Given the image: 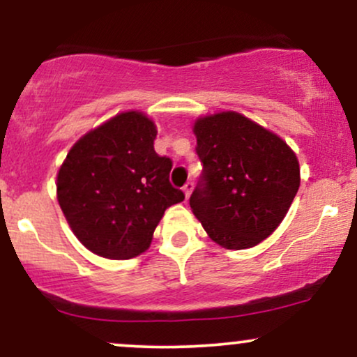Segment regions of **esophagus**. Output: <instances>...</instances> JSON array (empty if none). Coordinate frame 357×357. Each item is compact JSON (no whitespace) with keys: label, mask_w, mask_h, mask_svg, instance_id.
<instances>
[{"label":"esophagus","mask_w":357,"mask_h":357,"mask_svg":"<svg viewBox=\"0 0 357 357\" xmlns=\"http://www.w3.org/2000/svg\"><path fill=\"white\" fill-rule=\"evenodd\" d=\"M183 191H184V196H186V199L190 198V195H191V191H192V183H191V181H188L186 184H184Z\"/></svg>","instance_id":"34e87169"}]
</instances>
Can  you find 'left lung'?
<instances>
[{
  "label": "left lung",
  "mask_w": 357,
  "mask_h": 357,
  "mask_svg": "<svg viewBox=\"0 0 357 357\" xmlns=\"http://www.w3.org/2000/svg\"><path fill=\"white\" fill-rule=\"evenodd\" d=\"M192 132L203 162L190 198L192 215L220 247H255L277 230L296 198V153L275 132L233 110L198 117Z\"/></svg>",
  "instance_id": "obj_1"
}]
</instances>
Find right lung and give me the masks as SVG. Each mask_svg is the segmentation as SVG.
Wrapping results in <instances>:
<instances>
[{
    "label": "right lung",
    "instance_id": "obj_1",
    "mask_svg": "<svg viewBox=\"0 0 357 357\" xmlns=\"http://www.w3.org/2000/svg\"><path fill=\"white\" fill-rule=\"evenodd\" d=\"M158 129L139 110L114 116L82 136L56 174V199L73 235L110 260L149 248L166 208L184 195L169 183V158L154 151Z\"/></svg>",
    "mask_w": 357,
    "mask_h": 357
}]
</instances>
